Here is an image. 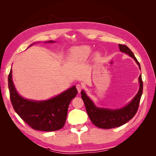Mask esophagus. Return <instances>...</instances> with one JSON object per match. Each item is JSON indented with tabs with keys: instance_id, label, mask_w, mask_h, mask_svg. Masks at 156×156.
Instances as JSON below:
<instances>
[{
	"instance_id": "esophagus-1",
	"label": "esophagus",
	"mask_w": 156,
	"mask_h": 156,
	"mask_svg": "<svg viewBox=\"0 0 156 156\" xmlns=\"http://www.w3.org/2000/svg\"><path fill=\"white\" fill-rule=\"evenodd\" d=\"M76 88H77V90L78 92H79V93L81 92V90H82V88H83V87H82V86L81 85V84H77V85H76Z\"/></svg>"
}]
</instances>
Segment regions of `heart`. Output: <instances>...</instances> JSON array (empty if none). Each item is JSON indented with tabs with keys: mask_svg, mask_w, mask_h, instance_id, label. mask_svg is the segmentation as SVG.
Segmentation results:
<instances>
[{
	"mask_svg": "<svg viewBox=\"0 0 156 156\" xmlns=\"http://www.w3.org/2000/svg\"><path fill=\"white\" fill-rule=\"evenodd\" d=\"M91 53V49L88 46H82L75 48L72 52V56L75 60L86 58Z\"/></svg>",
	"mask_w": 156,
	"mask_h": 156,
	"instance_id": "obj_1",
	"label": "heart"
}]
</instances>
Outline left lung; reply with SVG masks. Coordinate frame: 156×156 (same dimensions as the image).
Listing matches in <instances>:
<instances>
[{"label": "left lung", "instance_id": "left-lung-1", "mask_svg": "<svg viewBox=\"0 0 156 156\" xmlns=\"http://www.w3.org/2000/svg\"><path fill=\"white\" fill-rule=\"evenodd\" d=\"M119 45L120 50L122 52L128 54L132 58H134L140 69L139 62L128 47L122 44H119ZM139 80L140 88L137 94L129 104L120 109L111 110L107 108H98L94 105L93 102L86 95L85 92L81 91V98L85 105L88 115L92 123L100 128L111 129L124 125L131 119H133L137 112L140 98L143 94V82L141 75H140Z\"/></svg>", "mask_w": 156, "mask_h": 156}]
</instances>
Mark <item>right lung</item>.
<instances>
[{
  "instance_id": "1",
  "label": "right lung",
  "mask_w": 156,
  "mask_h": 156,
  "mask_svg": "<svg viewBox=\"0 0 156 156\" xmlns=\"http://www.w3.org/2000/svg\"><path fill=\"white\" fill-rule=\"evenodd\" d=\"M8 88L12 105L17 115L31 128L44 131H54L62 128L66 120L69 103L77 94V90L74 86L47 101L26 100L19 95L14 87L12 69L8 75Z\"/></svg>"
}]
</instances>
